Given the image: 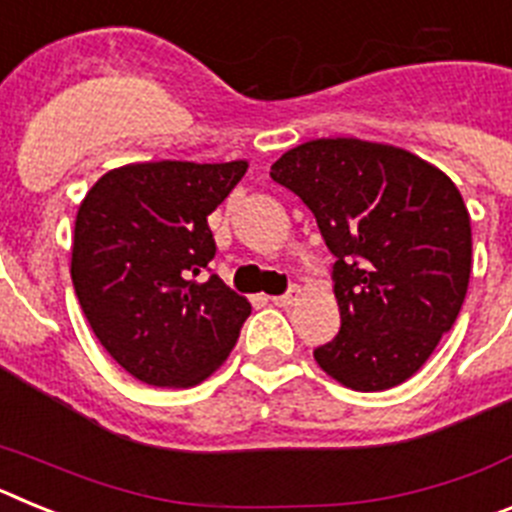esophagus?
Segmentation results:
<instances>
[{"mask_svg":"<svg viewBox=\"0 0 512 512\" xmlns=\"http://www.w3.org/2000/svg\"><path fill=\"white\" fill-rule=\"evenodd\" d=\"M297 297H300V289L292 287V289H289V292H284V295L271 297V302H274V305H277V307H292L297 302Z\"/></svg>","mask_w":512,"mask_h":512,"instance_id":"esophagus-1","label":"esophagus"}]
</instances>
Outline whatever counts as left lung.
Instances as JSON below:
<instances>
[{"mask_svg":"<svg viewBox=\"0 0 512 512\" xmlns=\"http://www.w3.org/2000/svg\"><path fill=\"white\" fill-rule=\"evenodd\" d=\"M271 179L295 192L336 256L341 330L312 354L356 392L413 377L449 333L472 274V225L441 169L384 143L318 138L284 153Z\"/></svg>","mask_w":512,"mask_h":512,"instance_id":"left-lung-1","label":"left lung"}]
</instances>
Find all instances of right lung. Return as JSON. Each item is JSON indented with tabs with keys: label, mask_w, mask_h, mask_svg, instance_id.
I'll return each instance as SVG.
<instances>
[{
	"label": "right lung",
	"mask_w": 512,
	"mask_h": 512,
	"mask_svg": "<svg viewBox=\"0 0 512 512\" xmlns=\"http://www.w3.org/2000/svg\"><path fill=\"white\" fill-rule=\"evenodd\" d=\"M246 161H153L112 169L76 212L71 279L107 354L153 387H194L233 351L251 315L217 274L207 215Z\"/></svg>",
	"instance_id": "right-lung-1"
}]
</instances>
